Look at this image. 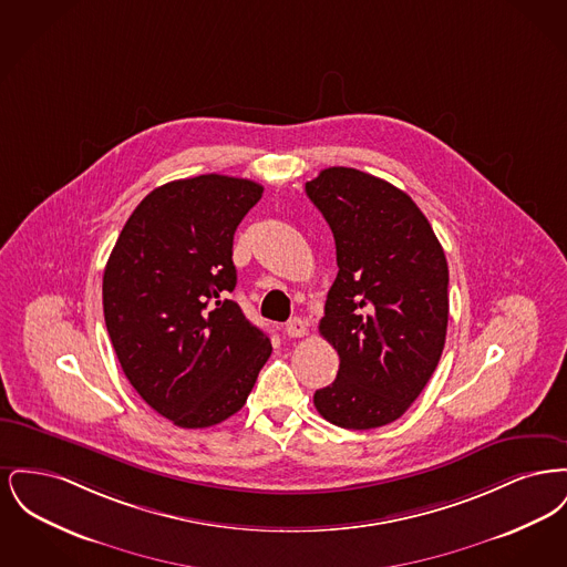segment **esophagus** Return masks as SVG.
<instances>
[{
	"mask_svg": "<svg viewBox=\"0 0 567 567\" xmlns=\"http://www.w3.org/2000/svg\"><path fill=\"white\" fill-rule=\"evenodd\" d=\"M285 331L289 338H301L308 331V323L299 317H293V319H289V323L285 324Z\"/></svg>",
	"mask_w": 567,
	"mask_h": 567,
	"instance_id": "34e87169",
	"label": "esophagus"
}]
</instances>
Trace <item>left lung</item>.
<instances>
[{"label":"left lung","instance_id":"1","mask_svg":"<svg viewBox=\"0 0 567 567\" xmlns=\"http://www.w3.org/2000/svg\"><path fill=\"white\" fill-rule=\"evenodd\" d=\"M306 193L331 227L338 261L319 331L340 370L315 393V405L344 430L389 425L421 395L442 357V244L410 195L354 167H327Z\"/></svg>","mask_w":567,"mask_h":567}]
</instances>
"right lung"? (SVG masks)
Returning a JSON list of instances; mask_svg holds the SVG:
<instances>
[{
  "label": "right lung",
  "mask_w": 567,
  "mask_h": 567,
  "mask_svg": "<svg viewBox=\"0 0 567 567\" xmlns=\"http://www.w3.org/2000/svg\"><path fill=\"white\" fill-rule=\"evenodd\" d=\"M264 187L204 174L151 190L104 270V319L140 398L185 430L236 414L271 354L270 338L227 293L234 234Z\"/></svg>",
  "instance_id": "1"
}]
</instances>
